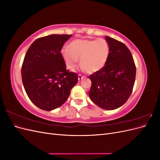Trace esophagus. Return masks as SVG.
<instances>
[{"label":"esophagus","instance_id":"1","mask_svg":"<svg viewBox=\"0 0 160 160\" xmlns=\"http://www.w3.org/2000/svg\"><path fill=\"white\" fill-rule=\"evenodd\" d=\"M84 76H82L81 75H78V80L79 81H81V80H82V79H83L84 78Z\"/></svg>","mask_w":160,"mask_h":160}]
</instances>
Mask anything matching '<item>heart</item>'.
I'll use <instances>...</instances> for the list:
<instances>
[{
    "instance_id": "1",
    "label": "heart",
    "mask_w": 160,
    "mask_h": 160,
    "mask_svg": "<svg viewBox=\"0 0 160 160\" xmlns=\"http://www.w3.org/2000/svg\"><path fill=\"white\" fill-rule=\"evenodd\" d=\"M109 46L103 38L77 39L69 48H62L61 55L67 69L73 70L79 62L81 68L89 73L99 71L105 67L109 55Z\"/></svg>"
}]
</instances>
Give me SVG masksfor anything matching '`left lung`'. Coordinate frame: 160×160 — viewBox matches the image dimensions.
I'll use <instances>...</instances> for the list:
<instances>
[{
	"mask_svg": "<svg viewBox=\"0 0 160 160\" xmlns=\"http://www.w3.org/2000/svg\"><path fill=\"white\" fill-rule=\"evenodd\" d=\"M109 46L108 60L103 68L89 75L90 99L103 109L123 105L132 93L136 67L132 53L123 42L105 36Z\"/></svg>",
	"mask_w": 160,
	"mask_h": 160,
	"instance_id": "obj_1",
	"label": "left lung"
}]
</instances>
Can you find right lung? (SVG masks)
Wrapping results in <instances>:
<instances>
[{
    "instance_id": "obj_1",
    "label": "right lung",
    "mask_w": 160,
    "mask_h": 160,
    "mask_svg": "<svg viewBox=\"0 0 160 160\" xmlns=\"http://www.w3.org/2000/svg\"><path fill=\"white\" fill-rule=\"evenodd\" d=\"M71 35H50L38 38L28 48L21 75L24 88L38 108L51 111L68 99L78 75L66 69L61 51Z\"/></svg>"
}]
</instances>
